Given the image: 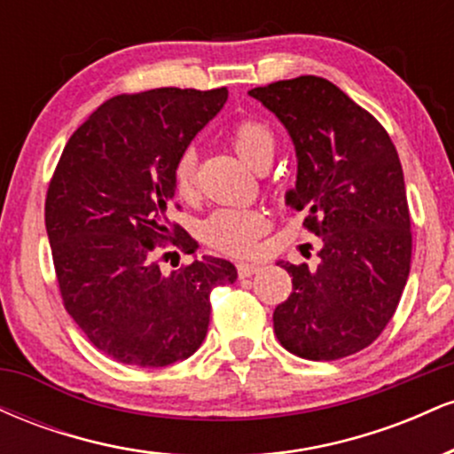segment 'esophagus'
<instances>
[{"label": "esophagus", "instance_id": "obj_1", "mask_svg": "<svg viewBox=\"0 0 454 454\" xmlns=\"http://www.w3.org/2000/svg\"><path fill=\"white\" fill-rule=\"evenodd\" d=\"M258 270H260L258 264H249V262H239L237 264L239 278H252V275L258 273Z\"/></svg>", "mask_w": 454, "mask_h": 454}]
</instances>
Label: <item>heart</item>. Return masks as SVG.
<instances>
[{"instance_id": "1", "label": "heart", "mask_w": 454, "mask_h": 454, "mask_svg": "<svg viewBox=\"0 0 454 454\" xmlns=\"http://www.w3.org/2000/svg\"><path fill=\"white\" fill-rule=\"evenodd\" d=\"M231 143L237 155L252 168H267L275 153V134L260 119H241L231 129ZM173 190L181 200L196 194V153L185 149L173 168ZM267 231V217L258 209H222L207 220L205 239L220 252L243 256L254 249L262 232Z\"/></svg>"}]
</instances>
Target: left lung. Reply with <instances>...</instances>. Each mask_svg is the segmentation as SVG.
<instances>
[{
	"mask_svg": "<svg viewBox=\"0 0 454 454\" xmlns=\"http://www.w3.org/2000/svg\"><path fill=\"white\" fill-rule=\"evenodd\" d=\"M275 113L299 160L286 202L322 239L316 269L279 262L293 294L275 307L281 346L307 361H337L372 346L410 275L411 231L401 161L382 123L340 87L299 76L249 91Z\"/></svg>",
	"mask_w": 454,
	"mask_h": 454,
	"instance_id": "1",
	"label": "left lung"
}]
</instances>
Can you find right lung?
Returning a JSON list of instances; mask_svg holds the SVG:
<instances>
[{
  "instance_id": "add662e5",
  "label": "right lung",
  "mask_w": 454,
  "mask_h": 454,
  "mask_svg": "<svg viewBox=\"0 0 454 454\" xmlns=\"http://www.w3.org/2000/svg\"><path fill=\"white\" fill-rule=\"evenodd\" d=\"M226 98V87L114 96L61 153L44 202L57 284L72 320L114 361L166 367L192 356L209 328L211 290L237 279L222 258L168 275L158 260L166 245L196 252L168 220L173 168Z\"/></svg>"
}]
</instances>
